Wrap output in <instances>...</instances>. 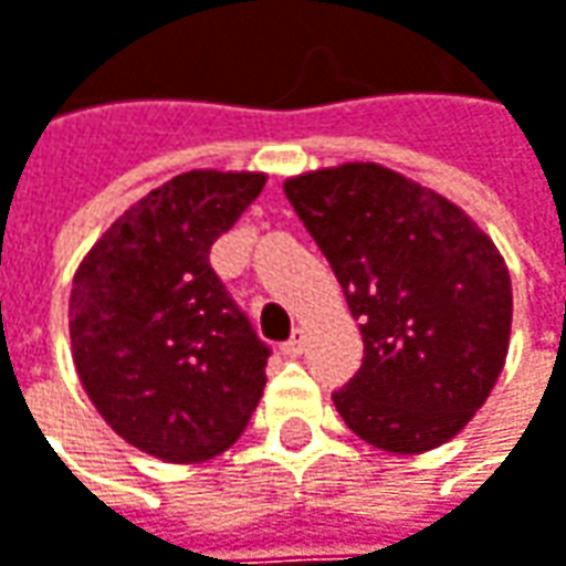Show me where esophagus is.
Listing matches in <instances>:
<instances>
[{
    "label": "esophagus",
    "instance_id": "1",
    "mask_svg": "<svg viewBox=\"0 0 566 566\" xmlns=\"http://www.w3.org/2000/svg\"><path fill=\"white\" fill-rule=\"evenodd\" d=\"M302 349H305V331H298V327H295L293 337L283 343V353L295 359V356H302Z\"/></svg>",
    "mask_w": 566,
    "mask_h": 566
}]
</instances>
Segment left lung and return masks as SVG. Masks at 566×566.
Returning a JSON list of instances; mask_svg holds the SVG:
<instances>
[{
  "label": "left lung",
  "mask_w": 566,
  "mask_h": 566,
  "mask_svg": "<svg viewBox=\"0 0 566 566\" xmlns=\"http://www.w3.org/2000/svg\"><path fill=\"white\" fill-rule=\"evenodd\" d=\"M286 198L337 273L365 359L334 390L361 441L422 453L450 441L507 359L511 273L438 191L378 164L286 179Z\"/></svg>",
  "instance_id": "8db88e82"
}]
</instances>
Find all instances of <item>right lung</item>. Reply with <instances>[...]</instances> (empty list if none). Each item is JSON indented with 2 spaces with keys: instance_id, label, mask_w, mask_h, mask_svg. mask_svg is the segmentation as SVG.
I'll return each instance as SVG.
<instances>
[{
  "instance_id": "obj_1",
  "label": "right lung",
  "mask_w": 566,
  "mask_h": 566,
  "mask_svg": "<svg viewBox=\"0 0 566 566\" xmlns=\"http://www.w3.org/2000/svg\"><path fill=\"white\" fill-rule=\"evenodd\" d=\"M261 172L191 169L103 232L69 302L77 378L109 428L166 463L223 453L268 384L271 346L210 268Z\"/></svg>"
}]
</instances>
